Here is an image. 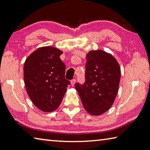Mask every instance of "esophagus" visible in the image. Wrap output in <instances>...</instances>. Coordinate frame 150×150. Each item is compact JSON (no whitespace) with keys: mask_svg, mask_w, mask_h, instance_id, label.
<instances>
[{"mask_svg":"<svg viewBox=\"0 0 150 150\" xmlns=\"http://www.w3.org/2000/svg\"><path fill=\"white\" fill-rule=\"evenodd\" d=\"M75 82H76V79H75L71 80V85H72V86H74V85H75Z\"/></svg>","mask_w":150,"mask_h":150,"instance_id":"esophagus-1","label":"esophagus"}]
</instances>
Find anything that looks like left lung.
<instances>
[{"mask_svg":"<svg viewBox=\"0 0 150 150\" xmlns=\"http://www.w3.org/2000/svg\"><path fill=\"white\" fill-rule=\"evenodd\" d=\"M86 59L85 81L75 87L85 110L99 115L109 109L117 96L120 67L113 56L102 50L90 51Z\"/></svg>","mask_w":150,"mask_h":150,"instance_id":"8db88e82","label":"left lung"}]
</instances>
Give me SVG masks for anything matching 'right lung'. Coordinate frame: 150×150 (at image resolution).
Returning a JSON list of instances; mask_svg holds the SVG:
<instances>
[{"instance_id": "obj_1", "label": "right lung", "mask_w": 150, "mask_h": 150, "mask_svg": "<svg viewBox=\"0 0 150 150\" xmlns=\"http://www.w3.org/2000/svg\"><path fill=\"white\" fill-rule=\"evenodd\" d=\"M63 51L53 47L37 49L24 64L26 90L40 110L51 112L58 108L69 81L65 78V65L60 59Z\"/></svg>"}]
</instances>
